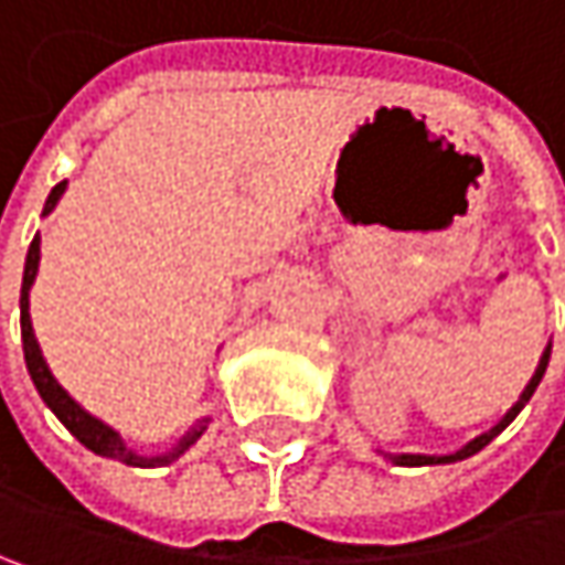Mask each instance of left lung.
Segmentation results:
<instances>
[{
    "instance_id": "8db88e82",
    "label": "left lung",
    "mask_w": 565,
    "mask_h": 565,
    "mask_svg": "<svg viewBox=\"0 0 565 565\" xmlns=\"http://www.w3.org/2000/svg\"><path fill=\"white\" fill-rule=\"evenodd\" d=\"M546 362H550V345H546V352L540 355V365H537V372H534V379H531V385L524 387V394H521V397H518V404H514V407H511V411L504 414V420H501L498 427H491L488 434L476 436V439H472L469 446H462L459 452H452V456H391V459H394L397 466H434V462H456V459L476 456V452H479L482 446H488V443H491L494 436L501 434V430H504V427H508V424H511V420H514V417L521 414V407H524V404L531 401V394L537 391L540 379H543V372H546Z\"/></svg>"
}]
</instances>
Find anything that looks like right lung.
Segmentation results:
<instances>
[{"label": "right lung", "mask_w": 565, "mask_h": 565, "mask_svg": "<svg viewBox=\"0 0 565 565\" xmlns=\"http://www.w3.org/2000/svg\"><path fill=\"white\" fill-rule=\"evenodd\" d=\"M64 186H67V180H61V183L51 190V196H47V203H44V213H51V210L57 206ZM38 258H41V238L34 235V242L28 245L25 278H22V349H25L28 375H31L34 387H38V394L44 397V404H47V407L57 414V420H61L71 434L77 436L86 449H93L96 456L119 459V462L138 466V469H154V466L174 462L178 456H183V449H190V446L200 439V434L206 430V420H200L190 434L180 439L171 452H164V456H138V452H131L129 446L122 443V436L116 434L113 427H106L103 420L89 417L77 401H74L64 387L57 385V379L51 375V369H47V362H44V355H41V349H38V339H34V330H31V317H28V290H31V281H34V275H38Z\"/></svg>", "instance_id": "obj_1"}]
</instances>
